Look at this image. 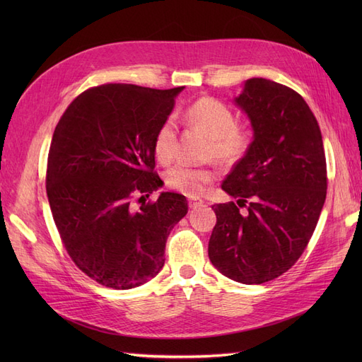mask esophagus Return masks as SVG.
Masks as SVG:
<instances>
[{
    "mask_svg": "<svg viewBox=\"0 0 362 362\" xmlns=\"http://www.w3.org/2000/svg\"><path fill=\"white\" fill-rule=\"evenodd\" d=\"M202 204V199L201 198H196V196H192V198H189V206L190 208H196L198 205Z\"/></svg>",
    "mask_w": 362,
    "mask_h": 362,
    "instance_id": "esophagus-1",
    "label": "esophagus"
}]
</instances>
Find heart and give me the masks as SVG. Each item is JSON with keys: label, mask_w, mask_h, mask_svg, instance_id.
<instances>
[{"label": "heart", "mask_w": 362, "mask_h": 362, "mask_svg": "<svg viewBox=\"0 0 362 362\" xmlns=\"http://www.w3.org/2000/svg\"><path fill=\"white\" fill-rule=\"evenodd\" d=\"M185 120L201 128L210 136L208 156H214L222 163L233 164L242 158L250 145L249 131L235 124V116L225 103L211 96H204L185 108ZM177 124L172 117L164 119L154 136V154L158 161L168 164L177 152ZM216 178L210 166H189L177 164L166 173L168 187L187 196L201 194L205 185Z\"/></svg>", "instance_id": "1"}]
</instances>
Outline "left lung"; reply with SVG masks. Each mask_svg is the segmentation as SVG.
Masks as SVG:
<instances>
[{
  "instance_id": "1",
  "label": "left lung",
  "mask_w": 362,
  "mask_h": 362,
  "mask_svg": "<svg viewBox=\"0 0 362 362\" xmlns=\"http://www.w3.org/2000/svg\"><path fill=\"white\" fill-rule=\"evenodd\" d=\"M235 104L254 140L222 182L237 202L211 205L208 257L222 275L252 286L281 276L303 254L326 199V158L315 116L290 87L250 78Z\"/></svg>"
}]
</instances>
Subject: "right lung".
I'll list each match as a JSON object with an SVG mask.
<instances>
[{
	"label": "right lung",
	"instance_id": "right-lung-1",
	"mask_svg": "<svg viewBox=\"0 0 362 362\" xmlns=\"http://www.w3.org/2000/svg\"><path fill=\"white\" fill-rule=\"evenodd\" d=\"M182 89L90 87L54 129L47 168L54 222L75 266L104 287L128 290L154 278L172 228L187 214L185 196L172 192L139 210L131 205L163 185L152 144Z\"/></svg>",
	"mask_w": 362,
	"mask_h": 362
}]
</instances>
